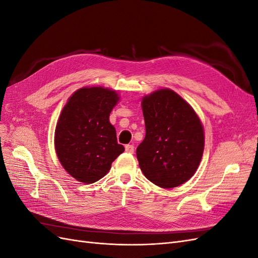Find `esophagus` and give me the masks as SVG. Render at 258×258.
I'll return each instance as SVG.
<instances>
[{
    "instance_id": "34e87169",
    "label": "esophagus",
    "mask_w": 258,
    "mask_h": 258,
    "mask_svg": "<svg viewBox=\"0 0 258 258\" xmlns=\"http://www.w3.org/2000/svg\"><path fill=\"white\" fill-rule=\"evenodd\" d=\"M124 150H126V152L129 153V154H134V152H135V146L128 144V145L124 146Z\"/></svg>"
}]
</instances>
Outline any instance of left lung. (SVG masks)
<instances>
[{
  "instance_id": "8db88e82",
  "label": "left lung",
  "mask_w": 258,
  "mask_h": 258,
  "mask_svg": "<svg viewBox=\"0 0 258 258\" xmlns=\"http://www.w3.org/2000/svg\"><path fill=\"white\" fill-rule=\"evenodd\" d=\"M145 138L137 148L143 174L162 188H172L195 174L205 148L204 128L191 106L170 89L142 100Z\"/></svg>"
}]
</instances>
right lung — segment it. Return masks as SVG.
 <instances>
[{
	"mask_svg": "<svg viewBox=\"0 0 258 258\" xmlns=\"http://www.w3.org/2000/svg\"><path fill=\"white\" fill-rule=\"evenodd\" d=\"M118 95L103 87L75 91L61 112L54 132V148L67 172L91 184L102 178L123 153L108 117Z\"/></svg>",
	"mask_w": 258,
	"mask_h": 258,
	"instance_id": "right-lung-1",
	"label": "right lung"
}]
</instances>
